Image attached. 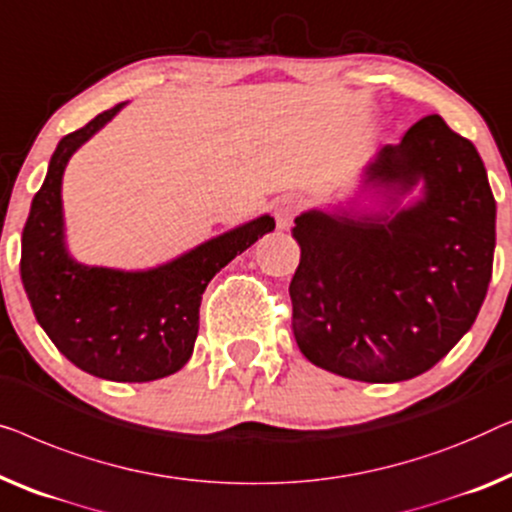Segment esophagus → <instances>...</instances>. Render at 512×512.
<instances>
[{"instance_id": "34e87169", "label": "esophagus", "mask_w": 512, "mask_h": 512, "mask_svg": "<svg viewBox=\"0 0 512 512\" xmlns=\"http://www.w3.org/2000/svg\"><path fill=\"white\" fill-rule=\"evenodd\" d=\"M301 211V199L294 197V194H287L276 204V225L278 229H290L294 215Z\"/></svg>"}]
</instances>
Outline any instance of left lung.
<instances>
[{"label":"left lung","mask_w":512,"mask_h":512,"mask_svg":"<svg viewBox=\"0 0 512 512\" xmlns=\"http://www.w3.org/2000/svg\"><path fill=\"white\" fill-rule=\"evenodd\" d=\"M292 331L308 362L401 383L473 327L492 278L496 201L478 150L427 115L364 164L350 199L294 218Z\"/></svg>","instance_id":"8db88e82"}]
</instances>
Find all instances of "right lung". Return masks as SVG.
<instances>
[{
	"instance_id": "1",
	"label": "right lung",
	"mask_w": 512,
	"mask_h": 512,
	"mask_svg": "<svg viewBox=\"0 0 512 512\" xmlns=\"http://www.w3.org/2000/svg\"><path fill=\"white\" fill-rule=\"evenodd\" d=\"M125 106L99 113L57 143L23 229L20 278L41 329L71 364L113 383H150L187 364L206 285L236 255L273 232L276 220L264 213L148 269L78 262L64 229V169Z\"/></svg>"
}]
</instances>
